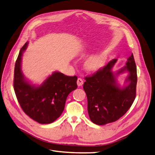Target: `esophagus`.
Segmentation results:
<instances>
[{
  "instance_id": "obj_1",
  "label": "esophagus",
  "mask_w": 155,
  "mask_h": 155,
  "mask_svg": "<svg viewBox=\"0 0 155 155\" xmlns=\"http://www.w3.org/2000/svg\"><path fill=\"white\" fill-rule=\"evenodd\" d=\"M77 82L78 86H81L83 84V83H84V81H83V80H82L81 78H78L77 79Z\"/></svg>"
}]
</instances>
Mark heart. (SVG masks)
<instances>
[{
  "label": "heart",
  "instance_id": "b5f03b06",
  "mask_svg": "<svg viewBox=\"0 0 155 155\" xmlns=\"http://www.w3.org/2000/svg\"><path fill=\"white\" fill-rule=\"evenodd\" d=\"M105 61V56L102 53H97L93 54L86 59L85 61V67L88 71H95L104 65Z\"/></svg>",
  "mask_w": 155,
  "mask_h": 155
}]
</instances>
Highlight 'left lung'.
<instances>
[{"label":"left lung","mask_w":155,"mask_h":155,"mask_svg":"<svg viewBox=\"0 0 155 155\" xmlns=\"http://www.w3.org/2000/svg\"><path fill=\"white\" fill-rule=\"evenodd\" d=\"M117 61L114 59L92 76L85 77L83 85L87 99L88 112L94 124L104 125L115 122L128 111L136 96L137 69L133 54L128 58L126 66L114 73L112 71ZM128 71L125 81L129 84L120 89L116 75Z\"/></svg>","instance_id":"obj_1"}]
</instances>
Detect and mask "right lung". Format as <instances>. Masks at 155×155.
I'll use <instances>...</instances> for the list:
<instances>
[{
	"label": "right lung",
	"instance_id": "obj_1",
	"mask_svg": "<svg viewBox=\"0 0 155 155\" xmlns=\"http://www.w3.org/2000/svg\"><path fill=\"white\" fill-rule=\"evenodd\" d=\"M27 45L28 42H26L21 48L15 61L14 77L15 96L27 115L41 124H50L61 116L67 96L77 89V77L66 76L56 71L41 85L30 84L21 71L22 55Z\"/></svg>",
	"mask_w": 155,
	"mask_h": 155
}]
</instances>
